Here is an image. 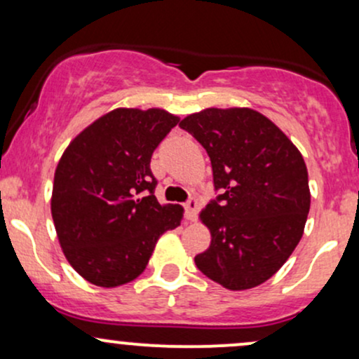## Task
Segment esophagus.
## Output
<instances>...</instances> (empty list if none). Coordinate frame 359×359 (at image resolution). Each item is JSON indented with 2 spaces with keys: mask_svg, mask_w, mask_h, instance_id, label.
<instances>
[{
  "mask_svg": "<svg viewBox=\"0 0 359 359\" xmlns=\"http://www.w3.org/2000/svg\"><path fill=\"white\" fill-rule=\"evenodd\" d=\"M197 211H199V201L196 197H191V199L185 203V216H187L189 221L197 219Z\"/></svg>",
  "mask_w": 359,
  "mask_h": 359,
  "instance_id": "esophagus-1",
  "label": "esophagus"
}]
</instances>
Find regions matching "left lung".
<instances>
[{
  "instance_id": "obj_1",
  "label": "left lung",
  "mask_w": 359,
  "mask_h": 359,
  "mask_svg": "<svg viewBox=\"0 0 359 359\" xmlns=\"http://www.w3.org/2000/svg\"><path fill=\"white\" fill-rule=\"evenodd\" d=\"M179 126L205 148L222 192L199 214L211 245L194 258L197 269L229 290L262 285L299 245L311 209L299 148L250 108H208Z\"/></svg>"
}]
</instances>
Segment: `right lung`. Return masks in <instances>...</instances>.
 <instances>
[{
	"instance_id": "right-lung-1",
	"label": "right lung",
	"mask_w": 359,
	"mask_h": 359,
	"mask_svg": "<svg viewBox=\"0 0 359 359\" xmlns=\"http://www.w3.org/2000/svg\"><path fill=\"white\" fill-rule=\"evenodd\" d=\"M179 116L118 108L69 143L55 168L52 219L65 258L93 285L113 288L147 269L158 238L180 226L184 209L160 204L151 154Z\"/></svg>"
}]
</instances>
